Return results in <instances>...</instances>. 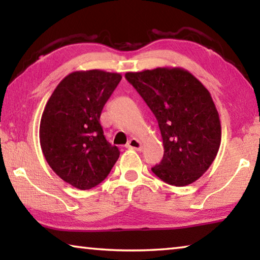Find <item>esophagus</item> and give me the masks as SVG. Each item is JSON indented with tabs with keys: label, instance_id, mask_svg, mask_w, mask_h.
<instances>
[{
	"label": "esophagus",
	"instance_id": "34e87169",
	"mask_svg": "<svg viewBox=\"0 0 260 260\" xmlns=\"http://www.w3.org/2000/svg\"><path fill=\"white\" fill-rule=\"evenodd\" d=\"M126 147L129 148V149H135V150H141L142 149L141 142H140L139 140L135 139V138L131 139L129 141H128V143H127Z\"/></svg>",
	"mask_w": 260,
	"mask_h": 260
}]
</instances>
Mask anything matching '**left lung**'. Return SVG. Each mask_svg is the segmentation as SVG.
I'll return each mask as SVG.
<instances>
[{
  "mask_svg": "<svg viewBox=\"0 0 260 260\" xmlns=\"http://www.w3.org/2000/svg\"><path fill=\"white\" fill-rule=\"evenodd\" d=\"M126 80L157 119L164 155L151 171L170 185L199 179L215 159L221 123L211 93L182 68L126 73Z\"/></svg>",
  "mask_w": 260,
  "mask_h": 260,
  "instance_id": "obj_1",
  "label": "left lung"
}]
</instances>
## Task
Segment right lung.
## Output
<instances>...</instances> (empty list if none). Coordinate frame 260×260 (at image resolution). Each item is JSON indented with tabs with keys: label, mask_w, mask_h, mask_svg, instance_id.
<instances>
[{
	"label": "right lung",
	"mask_w": 260,
	"mask_h": 260,
	"mask_svg": "<svg viewBox=\"0 0 260 260\" xmlns=\"http://www.w3.org/2000/svg\"><path fill=\"white\" fill-rule=\"evenodd\" d=\"M121 80L117 73L74 72L49 97L40 120V146L48 166L66 183L90 189L104 180L120 155L106 141L103 108Z\"/></svg>",
	"instance_id": "right-lung-1"
}]
</instances>
